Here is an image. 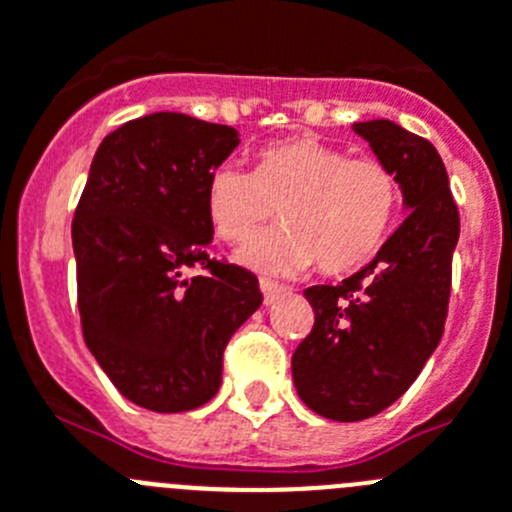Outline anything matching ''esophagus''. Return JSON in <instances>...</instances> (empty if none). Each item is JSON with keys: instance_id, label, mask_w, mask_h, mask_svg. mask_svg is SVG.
I'll return each instance as SVG.
<instances>
[{"instance_id": "esophagus-1", "label": "esophagus", "mask_w": 512, "mask_h": 512, "mask_svg": "<svg viewBox=\"0 0 512 512\" xmlns=\"http://www.w3.org/2000/svg\"><path fill=\"white\" fill-rule=\"evenodd\" d=\"M260 290H262V296H265V303H273L275 298H280L288 293V288H285V285L275 283V280H267V278L260 280Z\"/></svg>"}]
</instances>
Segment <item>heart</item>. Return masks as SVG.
<instances>
[{
  "label": "heart",
  "mask_w": 512,
  "mask_h": 512,
  "mask_svg": "<svg viewBox=\"0 0 512 512\" xmlns=\"http://www.w3.org/2000/svg\"><path fill=\"white\" fill-rule=\"evenodd\" d=\"M278 208L289 227L247 242L242 265L293 275L319 262L324 273H347L388 239L400 183L382 160L349 158L311 135L267 145L255 170L219 165L206 183V214L224 242H245Z\"/></svg>",
  "instance_id": "1"
}]
</instances>
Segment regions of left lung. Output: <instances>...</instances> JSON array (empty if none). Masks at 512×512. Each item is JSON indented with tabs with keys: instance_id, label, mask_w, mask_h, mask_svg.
Masks as SVG:
<instances>
[{
	"instance_id": "left-lung-1",
	"label": "left lung",
	"mask_w": 512,
	"mask_h": 512,
	"mask_svg": "<svg viewBox=\"0 0 512 512\" xmlns=\"http://www.w3.org/2000/svg\"><path fill=\"white\" fill-rule=\"evenodd\" d=\"M398 176L411 214L375 260L339 285L303 290L311 334L293 352L303 403L331 421H365L421 375L444 334L459 211L436 147L390 119L354 122Z\"/></svg>"
}]
</instances>
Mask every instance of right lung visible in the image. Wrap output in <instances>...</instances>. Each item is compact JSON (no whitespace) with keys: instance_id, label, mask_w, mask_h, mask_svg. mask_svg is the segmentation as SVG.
<instances>
[{"instance_id":"right-lung-1","label":"right lung","mask_w":512,"mask_h":512,"mask_svg":"<svg viewBox=\"0 0 512 512\" xmlns=\"http://www.w3.org/2000/svg\"><path fill=\"white\" fill-rule=\"evenodd\" d=\"M237 145L234 127L188 114L132 119L104 137L78 199L71 237L86 347L147 411L209 403L224 347L262 303L250 270L206 252V183Z\"/></svg>"}]
</instances>
